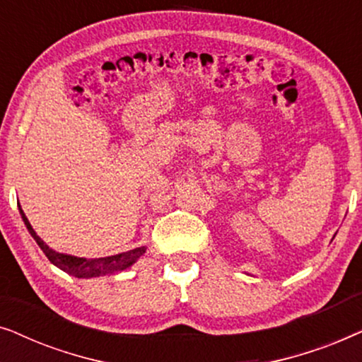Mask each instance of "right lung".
I'll use <instances>...</instances> for the list:
<instances>
[{"label":"right lung","mask_w":362,"mask_h":362,"mask_svg":"<svg viewBox=\"0 0 362 362\" xmlns=\"http://www.w3.org/2000/svg\"><path fill=\"white\" fill-rule=\"evenodd\" d=\"M18 209H19V214L23 217L24 226L28 227L29 234H31L33 239L37 242V245L41 247V250L46 254L49 262L66 272V274L76 276V279H92V276L117 274V272H122L128 269V267H132L146 252V247L143 245V247H136V249L133 250L122 252V254H117V255L100 257V259H83V257L61 254V252H56L54 249H51V247H49L46 242L36 234V230H34L33 226L29 224L28 217L21 209V206H19V202H18Z\"/></svg>","instance_id":"add662e5"}]
</instances>
